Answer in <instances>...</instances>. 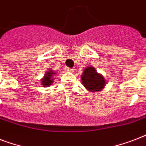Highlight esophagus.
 Here are the masks:
<instances>
[{"instance_id":"esophagus-1","label":"esophagus","mask_w":146,"mask_h":146,"mask_svg":"<svg viewBox=\"0 0 146 146\" xmlns=\"http://www.w3.org/2000/svg\"><path fill=\"white\" fill-rule=\"evenodd\" d=\"M65 70H66V72H73V69L71 68H69V67H66L65 68Z\"/></svg>"}]
</instances>
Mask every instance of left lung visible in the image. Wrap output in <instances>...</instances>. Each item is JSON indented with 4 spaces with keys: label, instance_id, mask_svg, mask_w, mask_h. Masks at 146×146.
<instances>
[{
    "label": "left lung",
    "instance_id": "1",
    "mask_svg": "<svg viewBox=\"0 0 146 146\" xmlns=\"http://www.w3.org/2000/svg\"><path fill=\"white\" fill-rule=\"evenodd\" d=\"M82 85L90 92H98L103 89L106 82L103 76L97 73L94 66H89L86 68L81 76Z\"/></svg>",
    "mask_w": 146,
    "mask_h": 146
}]
</instances>
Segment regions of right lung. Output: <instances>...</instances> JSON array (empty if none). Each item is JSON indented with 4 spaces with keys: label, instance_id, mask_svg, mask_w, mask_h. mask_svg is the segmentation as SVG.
<instances>
[{
    "label": "right lung",
    "instance_id": "obj_1",
    "mask_svg": "<svg viewBox=\"0 0 146 146\" xmlns=\"http://www.w3.org/2000/svg\"><path fill=\"white\" fill-rule=\"evenodd\" d=\"M55 74H56L55 72H54L53 70H48V73L44 74V78L42 80V82H41L42 86H44V87H46L52 84L55 79L53 76H55Z\"/></svg>",
    "mask_w": 146,
    "mask_h": 146
}]
</instances>
